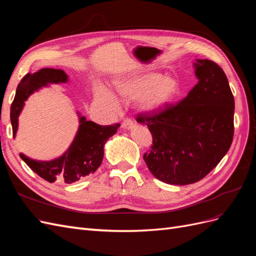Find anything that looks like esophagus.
Here are the masks:
<instances>
[{"instance_id": "1", "label": "esophagus", "mask_w": 256, "mask_h": 256, "mask_svg": "<svg viewBox=\"0 0 256 256\" xmlns=\"http://www.w3.org/2000/svg\"><path fill=\"white\" fill-rule=\"evenodd\" d=\"M134 125V122L132 120H131V118H126L125 120H122V127L125 128V129L132 128Z\"/></svg>"}]
</instances>
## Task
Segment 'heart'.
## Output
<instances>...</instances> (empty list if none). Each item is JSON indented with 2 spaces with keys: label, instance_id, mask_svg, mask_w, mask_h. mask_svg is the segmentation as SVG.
<instances>
[{
  "label": "heart",
  "instance_id": "obj_1",
  "mask_svg": "<svg viewBox=\"0 0 256 256\" xmlns=\"http://www.w3.org/2000/svg\"><path fill=\"white\" fill-rule=\"evenodd\" d=\"M180 85L173 78H164L160 74H147L120 86L122 96L127 99H141L146 96L144 106L150 110H157L168 104L178 94ZM96 102L110 110L118 108L115 98L104 90L96 94Z\"/></svg>",
  "mask_w": 256,
  "mask_h": 256
}]
</instances>
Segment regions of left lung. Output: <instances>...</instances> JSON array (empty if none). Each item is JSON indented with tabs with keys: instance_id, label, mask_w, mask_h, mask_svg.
<instances>
[{
	"instance_id": "obj_1",
	"label": "left lung",
	"mask_w": 256,
	"mask_h": 256,
	"mask_svg": "<svg viewBox=\"0 0 256 256\" xmlns=\"http://www.w3.org/2000/svg\"><path fill=\"white\" fill-rule=\"evenodd\" d=\"M194 67L198 82L182 100L136 116L152 136L145 164L170 184L203 180L233 142L235 102L226 74L209 60H198Z\"/></svg>"
}]
</instances>
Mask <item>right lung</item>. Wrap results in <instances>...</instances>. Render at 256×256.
Wrapping results in <instances>:
<instances>
[{
    "label": "right lung",
    "mask_w": 256,
    "mask_h": 256,
    "mask_svg": "<svg viewBox=\"0 0 256 256\" xmlns=\"http://www.w3.org/2000/svg\"><path fill=\"white\" fill-rule=\"evenodd\" d=\"M67 74L60 69L42 68L35 74H26L17 86L16 95L10 106V122L12 136L18 129V118L28 97L35 90L49 83H65ZM120 125L118 122L110 126H102L80 118V126L72 144L63 156L52 161H35L20 154L21 159L38 176L49 182L63 180L72 184L94 174L104 159V146Z\"/></svg>",
    "instance_id": "1"
}]
</instances>
